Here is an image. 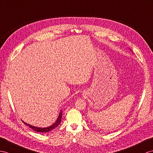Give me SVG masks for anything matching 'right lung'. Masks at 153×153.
Here are the masks:
<instances>
[{"mask_svg": "<svg viewBox=\"0 0 153 153\" xmlns=\"http://www.w3.org/2000/svg\"><path fill=\"white\" fill-rule=\"evenodd\" d=\"M62 111H60L59 114V116L57 117V120L55 121V123H53L52 125H51L49 127H44V128H42V127H35V126H33V125H30V124H28L25 123V121H22V122L24 123L25 125H28V127H30L31 128H32L33 130H34L36 132H48L50 131L53 130V129H54L56 127H57L60 124L61 121V118H62Z\"/></svg>", "mask_w": 153, "mask_h": 153, "instance_id": "right-lung-1", "label": "right lung"}]
</instances>
